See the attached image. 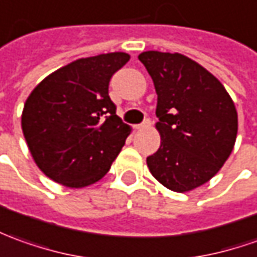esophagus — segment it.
<instances>
[{"instance_id":"34e87169","label":"esophagus","mask_w":257,"mask_h":257,"mask_svg":"<svg viewBox=\"0 0 257 257\" xmlns=\"http://www.w3.org/2000/svg\"><path fill=\"white\" fill-rule=\"evenodd\" d=\"M148 126H151V121H149V119L143 121L142 123H138V125H135L134 128H135V129H143V128H148Z\"/></svg>"}]
</instances>
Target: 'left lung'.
I'll return each instance as SVG.
<instances>
[{
	"instance_id": "1",
	"label": "left lung",
	"mask_w": 257,
	"mask_h": 257,
	"mask_svg": "<svg viewBox=\"0 0 257 257\" xmlns=\"http://www.w3.org/2000/svg\"><path fill=\"white\" fill-rule=\"evenodd\" d=\"M158 94L160 148L146 159L152 176L176 193L212 179L229 158L238 134L231 95L201 64L158 50L138 56Z\"/></svg>"
}]
</instances>
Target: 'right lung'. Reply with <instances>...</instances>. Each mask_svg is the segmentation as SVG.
<instances>
[{"label": "right lung", "mask_w": 257, "mask_h": 257, "mask_svg": "<svg viewBox=\"0 0 257 257\" xmlns=\"http://www.w3.org/2000/svg\"><path fill=\"white\" fill-rule=\"evenodd\" d=\"M129 59L122 52L78 59L33 88L22 111V132L49 179L81 188L111 169L131 126L115 112L108 85Z\"/></svg>", "instance_id": "right-lung-1"}]
</instances>
